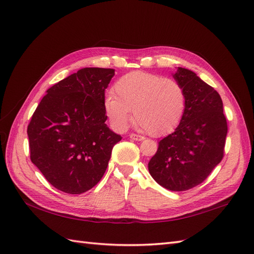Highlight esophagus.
Segmentation results:
<instances>
[{
	"mask_svg": "<svg viewBox=\"0 0 254 254\" xmlns=\"http://www.w3.org/2000/svg\"><path fill=\"white\" fill-rule=\"evenodd\" d=\"M129 136H130V139L133 140V141H143L144 140V136L139 135V134H135V133H131Z\"/></svg>",
	"mask_w": 254,
	"mask_h": 254,
	"instance_id": "esophagus-1",
	"label": "esophagus"
}]
</instances>
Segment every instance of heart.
Returning a JSON list of instances; mask_svg holds the SVG:
<instances>
[{"label": "heart", "mask_w": 254, "mask_h": 254, "mask_svg": "<svg viewBox=\"0 0 254 254\" xmlns=\"http://www.w3.org/2000/svg\"><path fill=\"white\" fill-rule=\"evenodd\" d=\"M113 92L105 98V110L119 130L126 129L133 110L137 128L164 135L179 125L186 110L184 88L176 79L157 74L130 72L115 82Z\"/></svg>", "instance_id": "b5f03b06"}]
</instances>
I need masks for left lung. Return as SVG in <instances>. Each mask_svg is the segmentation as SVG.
Instances as JSON below:
<instances>
[{
    "label": "left lung",
    "instance_id": "1",
    "mask_svg": "<svg viewBox=\"0 0 254 254\" xmlns=\"http://www.w3.org/2000/svg\"><path fill=\"white\" fill-rule=\"evenodd\" d=\"M174 78L186 91V110L175 131L159 142L148 170L161 187L182 191L202 183L224 158L228 124L216 90L183 67Z\"/></svg>",
    "mask_w": 254,
    "mask_h": 254
}]
</instances>
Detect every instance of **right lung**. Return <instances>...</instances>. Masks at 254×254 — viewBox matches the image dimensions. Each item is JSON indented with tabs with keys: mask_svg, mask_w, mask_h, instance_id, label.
Segmentation results:
<instances>
[{
	"mask_svg": "<svg viewBox=\"0 0 254 254\" xmlns=\"http://www.w3.org/2000/svg\"><path fill=\"white\" fill-rule=\"evenodd\" d=\"M113 76V68L84 67L60 80L47 91L27 126L30 160L66 194L96 186L122 140L105 123V90Z\"/></svg>",
	"mask_w": 254,
	"mask_h": 254,
	"instance_id": "1",
	"label": "right lung"
}]
</instances>
